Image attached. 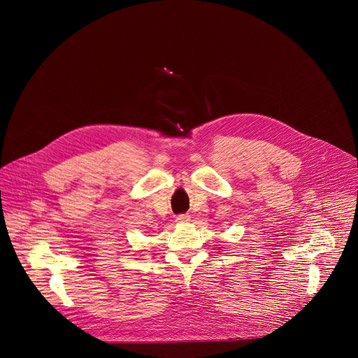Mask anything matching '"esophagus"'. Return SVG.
Returning <instances> with one entry per match:
<instances>
[{
  "instance_id": "obj_1",
  "label": "esophagus",
  "mask_w": 358,
  "mask_h": 358,
  "mask_svg": "<svg viewBox=\"0 0 358 358\" xmlns=\"http://www.w3.org/2000/svg\"><path fill=\"white\" fill-rule=\"evenodd\" d=\"M176 221H177L178 224H185V222H188V221H189V215H187V214H181V215H177Z\"/></svg>"
}]
</instances>
